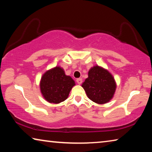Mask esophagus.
I'll use <instances>...</instances> for the list:
<instances>
[{
  "label": "esophagus",
  "instance_id": "esophagus-1",
  "mask_svg": "<svg viewBox=\"0 0 152 152\" xmlns=\"http://www.w3.org/2000/svg\"><path fill=\"white\" fill-rule=\"evenodd\" d=\"M76 82H77V83H78V84H81L82 82V79L80 78H77L76 79Z\"/></svg>",
  "mask_w": 152,
  "mask_h": 152
}]
</instances>
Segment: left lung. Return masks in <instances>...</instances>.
<instances>
[{"label":"left lung","mask_w":152,"mask_h":152,"mask_svg":"<svg viewBox=\"0 0 152 152\" xmlns=\"http://www.w3.org/2000/svg\"><path fill=\"white\" fill-rule=\"evenodd\" d=\"M88 76L82 87L88 99L100 104L109 102L113 98L117 88L114 77L107 69L98 65L90 69Z\"/></svg>","instance_id":"8db88e82"}]
</instances>
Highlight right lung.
I'll list each match as a JSON object with an SVG mask.
<instances>
[{
  "label": "right lung",
  "instance_id": "obj_1",
  "mask_svg": "<svg viewBox=\"0 0 152 152\" xmlns=\"http://www.w3.org/2000/svg\"><path fill=\"white\" fill-rule=\"evenodd\" d=\"M75 84L71 76L66 75L62 68L56 66L43 74L39 87L45 101L50 103L58 104L67 99Z\"/></svg>",
  "mask_w": 152,
  "mask_h": 152
}]
</instances>
